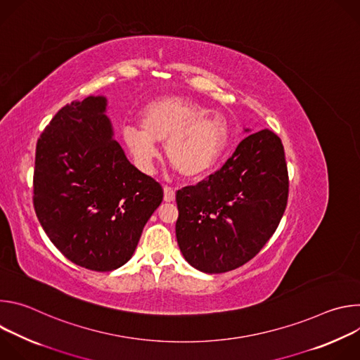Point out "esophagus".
I'll list each match as a JSON object with an SVG mask.
<instances>
[{
	"label": "esophagus",
	"instance_id": "obj_1",
	"mask_svg": "<svg viewBox=\"0 0 360 360\" xmlns=\"http://www.w3.org/2000/svg\"><path fill=\"white\" fill-rule=\"evenodd\" d=\"M175 199V191L171 186L164 188V200L165 202H174Z\"/></svg>",
	"mask_w": 360,
	"mask_h": 360
}]
</instances>
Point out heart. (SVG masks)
Listing matches in <instances>:
<instances>
[{
  "label": "heart",
  "mask_w": 360,
  "mask_h": 360,
  "mask_svg": "<svg viewBox=\"0 0 360 360\" xmlns=\"http://www.w3.org/2000/svg\"><path fill=\"white\" fill-rule=\"evenodd\" d=\"M122 135L145 171L158 158V142L165 143V157L178 174L199 179L224 158L232 129L224 114L193 99L169 96L152 101L141 112V127H127Z\"/></svg>",
  "instance_id": "b5f03b06"
}]
</instances>
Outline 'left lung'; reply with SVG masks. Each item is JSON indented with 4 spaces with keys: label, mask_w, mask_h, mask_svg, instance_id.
Masks as SVG:
<instances>
[{
    "label": "left lung",
    "mask_w": 360,
    "mask_h": 360,
    "mask_svg": "<svg viewBox=\"0 0 360 360\" xmlns=\"http://www.w3.org/2000/svg\"><path fill=\"white\" fill-rule=\"evenodd\" d=\"M289 176L281 138L262 129L239 142L219 171L176 192V240L205 274L249 262L275 233L288 205Z\"/></svg>",
    "instance_id": "left-lung-1"
}]
</instances>
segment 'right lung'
Returning a JSON list of instances; mask_svg holds the SVG:
<instances>
[{
	"mask_svg": "<svg viewBox=\"0 0 360 360\" xmlns=\"http://www.w3.org/2000/svg\"><path fill=\"white\" fill-rule=\"evenodd\" d=\"M104 96L63 107L38 138L34 210L49 240L78 266L110 272L127 264L164 198L112 139Z\"/></svg>",
	"mask_w": 360,
	"mask_h": 360,
	"instance_id": "add662e5",
	"label": "right lung"
}]
</instances>
